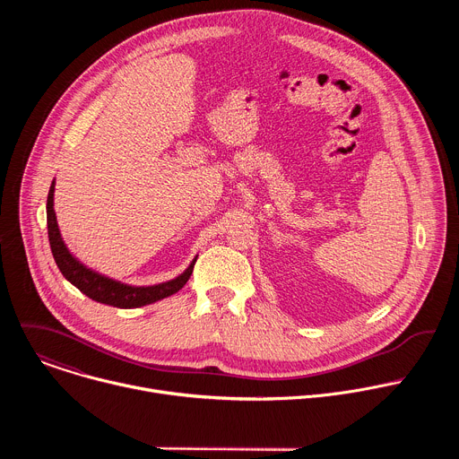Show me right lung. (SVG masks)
<instances>
[{"label": "right lung", "instance_id": "add662e5", "mask_svg": "<svg viewBox=\"0 0 459 459\" xmlns=\"http://www.w3.org/2000/svg\"><path fill=\"white\" fill-rule=\"evenodd\" d=\"M54 181L48 190V198H47V227H48V241H50V250L54 255V261L65 280H69L76 289H80L85 296L98 303L112 305L117 308H136L143 305H151L154 301H160L167 296L176 294L183 285L188 281L195 259L188 265V269L179 274L178 278L151 285V287H134V285H126L116 280H110L100 273H94L92 269L85 267L82 261H78L71 250L65 245L57 221H56V212H54Z\"/></svg>", "mask_w": 459, "mask_h": 459}]
</instances>
